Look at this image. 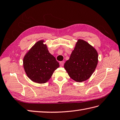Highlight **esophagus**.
<instances>
[{"label":"esophagus","mask_w":120,"mask_h":120,"mask_svg":"<svg viewBox=\"0 0 120 120\" xmlns=\"http://www.w3.org/2000/svg\"><path fill=\"white\" fill-rule=\"evenodd\" d=\"M60 66H63L64 64V61H62V62H60Z\"/></svg>","instance_id":"1"}]
</instances>
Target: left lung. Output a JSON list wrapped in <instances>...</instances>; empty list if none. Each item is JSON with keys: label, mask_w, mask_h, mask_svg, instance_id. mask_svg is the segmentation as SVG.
Returning <instances> with one entry per match:
<instances>
[{"label": "left lung", "mask_w": 120, "mask_h": 120, "mask_svg": "<svg viewBox=\"0 0 120 120\" xmlns=\"http://www.w3.org/2000/svg\"><path fill=\"white\" fill-rule=\"evenodd\" d=\"M98 63V53L94 47L82 39H79L66 61L64 68L74 81L82 82L90 78Z\"/></svg>", "instance_id": "1"}]
</instances>
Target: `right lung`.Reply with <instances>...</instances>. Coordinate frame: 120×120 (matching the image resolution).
<instances>
[{
	"label": "right lung",
	"instance_id": "1",
	"mask_svg": "<svg viewBox=\"0 0 120 120\" xmlns=\"http://www.w3.org/2000/svg\"><path fill=\"white\" fill-rule=\"evenodd\" d=\"M41 40L34 44L26 53L23 60L25 72L32 81L44 84L51 78L60 65L49 53L47 45Z\"/></svg>",
	"mask_w": 120,
	"mask_h": 120
}]
</instances>
